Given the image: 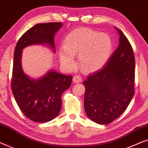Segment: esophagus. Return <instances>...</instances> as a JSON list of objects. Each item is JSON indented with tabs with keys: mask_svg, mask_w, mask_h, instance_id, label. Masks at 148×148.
<instances>
[{
	"mask_svg": "<svg viewBox=\"0 0 148 148\" xmlns=\"http://www.w3.org/2000/svg\"><path fill=\"white\" fill-rule=\"evenodd\" d=\"M82 81V78L81 75H75L73 77V82L74 83H75V84H78V83H80Z\"/></svg>",
	"mask_w": 148,
	"mask_h": 148,
	"instance_id": "obj_1",
	"label": "esophagus"
}]
</instances>
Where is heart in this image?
Listing matches in <instances>:
<instances>
[{"mask_svg": "<svg viewBox=\"0 0 148 148\" xmlns=\"http://www.w3.org/2000/svg\"><path fill=\"white\" fill-rule=\"evenodd\" d=\"M113 48V41L108 34L81 27L66 36L63 48L59 51V59L66 68L72 69L76 65L75 55L79 54L81 67L86 71H96L108 62Z\"/></svg>", "mask_w": 148, "mask_h": 148, "instance_id": "obj_1", "label": "heart"}]
</instances>
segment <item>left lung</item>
<instances>
[{
  "label": "left lung",
  "instance_id": "obj_1",
  "mask_svg": "<svg viewBox=\"0 0 148 148\" xmlns=\"http://www.w3.org/2000/svg\"><path fill=\"white\" fill-rule=\"evenodd\" d=\"M115 29L119 34L117 49L102 69L83 82L87 116L100 125L108 124L120 116L134 96V53L124 34Z\"/></svg>",
  "mask_w": 148,
  "mask_h": 148
}]
</instances>
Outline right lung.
Wrapping results in <instances>:
<instances>
[{
  "instance_id": "1",
  "label": "right lung",
  "mask_w": 148,
  "mask_h": 148,
  "mask_svg": "<svg viewBox=\"0 0 148 148\" xmlns=\"http://www.w3.org/2000/svg\"><path fill=\"white\" fill-rule=\"evenodd\" d=\"M62 26L56 22L36 24L19 38L14 52L12 92L21 112L36 123L48 122L58 116L61 96L70 88L73 77L50 69L41 77L31 78L22 67V52L27 46L39 44L48 46L55 53L54 36Z\"/></svg>"
}]
</instances>
